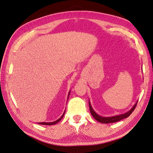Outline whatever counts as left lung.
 I'll use <instances>...</instances> for the list:
<instances>
[{
    "mask_svg": "<svg viewBox=\"0 0 153 153\" xmlns=\"http://www.w3.org/2000/svg\"><path fill=\"white\" fill-rule=\"evenodd\" d=\"M137 101L135 103V105L133 106L132 108L130 110H128V111H126V113L123 114L117 115H114V116H111V117H104V116H101V115H99V114H97L94 111V110L93 109V108L91 105V102L89 100V110H90V112L92 115V116L94 117L97 121L100 122V123H111L117 122L119 121L123 120V119H125V118L128 117L129 115L132 113V111L136 108V106L137 105Z\"/></svg>",
    "mask_w": 153,
    "mask_h": 153,
    "instance_id": "left-lung-1",
    "label": "left lung"
}]
</instances>
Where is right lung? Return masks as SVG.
<instances>
[{
	"mask_svg": "<svg viewBox=\"0 0 153 153\" xmlns=\"http://www.w3.org/2000/svg\"><path fill=\"white\" fill-rule=\"evenodd\" d=\"M69 95H70V91L69 92V94H68V99H69ZM65 111H64V114H62V116L59 117L58 120H57L56 121H53V122H42V123H38V124H39V125H54V124H56L57 123H58L59 121H60L62 119V117H64V114H65Z\"/></svg>",
	"mask_w": 153,
	"mask_h": 153,
	"instance_id": "obj_1",
	"label": "right lung"
}]
</instances>
